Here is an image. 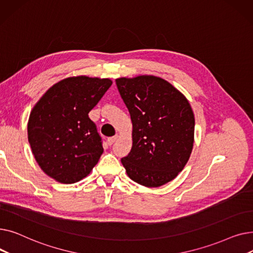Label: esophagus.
Here are the masks:
<instances>
[{
    "label": "esophagus",
    "mask_w": 253,
    "mask_h": 253,
    "mask_svg": "<svg viewBox=\"0 0 253 253\" xmlns=\"http://www.w3.org/2000/svg\"><path fill=\"white\" fill-rule=\"evenodd\" d=\"M117 138H118V135H115V136L109 137V138H108V143H109L110 145H112V144L117 140Z\"/></svg>",
    "instance_id": "obj_1"
}]
</instances>
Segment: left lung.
Instances as JSON below:
<instances>
[{
	"instance_id": "obj_1",
	"label": "left lung",
	"mask_w": 253,
	"mask_h": 253,
	"mask_svg": "<svg viewBox=\"0 0 253 253\" xmlns=\"http://www.w3.org/2000/svg\"><path fill=\"white\" fill-rule=\"evenodd\" d=\"M116 85L133 126L131 151L121 162L133 181L161 187L174 179L189 161L195 131L191 105L158 77L120 78Z\"/></svg>"
}]
</instances>
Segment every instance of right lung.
<instances>
[{
  "mask_svg": "<svg viewBox=\"0 0 253 253\" xmlns=\"http://www.w3.org/2000/svg\"><path fill=\"white\" fill-rule=\"evenodd\" d=\"M110 79L85 76L61 80L31 112L28 135L36 161L62 183L86 177L103 153L102 140L88 114L112 85Z\"/></svg>",
  "mask_w": 253,
  "mask_h": 253,
  "instance_id": "1",
  "label": "right lung"
}]
</instances>
